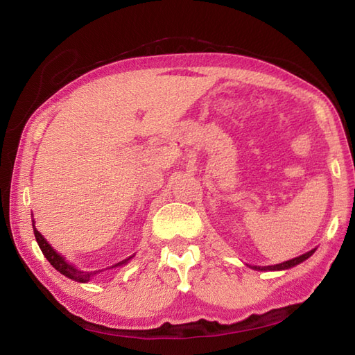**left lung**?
Returning a JSON list of instances; mask_svg holds the SVG:
<instances>
[{"label":"left lung","mask_w":355,"mask_h":355,"mask_svg":"<svg viewBox=\"0 0 355 355\" xmlns=\"http://www.w3.org/2000/svg\"><path fill=\"white\" fill-rule=\"evenodd\" d=\"M315 252V249L309 250L304 254H300L297 257H295V259H290V261H286V262H282V263H277V265H270V266H252L253 270H259V271H282V270H288V268H292L295 265H299L300 262L306 261L309 256H313Z\"/></svg>","instance_id":"left-lung-1"}]
</instances>
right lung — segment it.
Here are the masks:
<instances>
[{
	"mask_svg": "<svg viewBox=\"0 0 355 355\" xmlns=\"http://www.w3.org/2000/svg\"><path fill=\"white\" fill-rule=\"evenodd\" d=\"M32 228H34L35 239H37V243H38V245H40V249H41L42 254H44V256L47 257V261L53 265V268H56V270H58L60 274H63L65 277L71 278V280H73V282H78V283H87V282H90V280H92V277H93V275H96L98 272H101V271H92V272H87V271H80V270H77V268L72 266L71 263H68V262L65 261V257L60 256V254H59L55 249H53V247L46 241V239L42 237V235L40 234V231L35 228L34 220H32ZM133 256H135V254H133ZM133 256L127 257V259H124V261H121V262H118V263L112 265L111 268H116V266H123V265H125L128 261L132 259ZM102 271H103V270H102Z\"/></svg>",
	"mask_w": 355,
	"mask_h": 355,
	"instance_id": "1",
	"label": "right lung"
}]
</instances>
